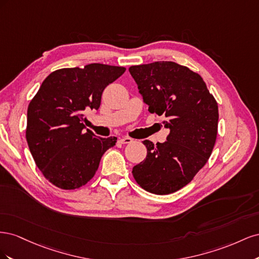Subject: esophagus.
Segmentation results:
<instances>
[{
    "label": "esophagus",
    "instance_id": "obj_1",
    "mask_svg": "<svg viewBox=\"0 0 259 259\" xmlns=\"http://www.w3.org/2000/svg\"><path fill=\"white\" fill-rule=\"evenodd\" d=\"M119 142L121 143V144H131L132 142H133V139L131 138V137H122V138H120V140Z\"/></svg>",
    "mask_w": 259,
    "mask_h": 259
}]
</instances>
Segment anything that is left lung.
I'll return each mask as SVG.
<instances>
[{"mask_svg":"<svg viewBox=\"0 0 259 259\" xmlns=\"http://www.w3.org/2000/svg\"><path fill=\"white\" fill-rule=\"evenodd\" d=\"M148 110L165 115L166 142L144 140L146 159L133 167L148 192L169 194L189 184L205 165L217 137L218 106L200 74L173 61L130 67Z\"/></svg>","mask_w":259,"mask_h":259,"instance_id":"8db88e82","label":"left lung"}]
</instances>
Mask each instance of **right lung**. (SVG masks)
I'll return each instance as SVG.
<instances>
[{
	"instance_id": "obj_1",
	"label": "right lung",
	"mask_w": 259,
	"mask_h": 259,
	"mask_svg": "<svg viewBox=\"0 0 259 259\" xmlns=\"http://www.w3.org/2000/svg\"><path fill=\"white\" fill-rule=\"evenodd\" d=\"M124 67L91 64L52 72L30 101L26 138L36 166L60 189L88 184L101 156L116 137L100 138L85 132V110H98L107 86L125 72Z\"/></svg>"
}]
</instances>
